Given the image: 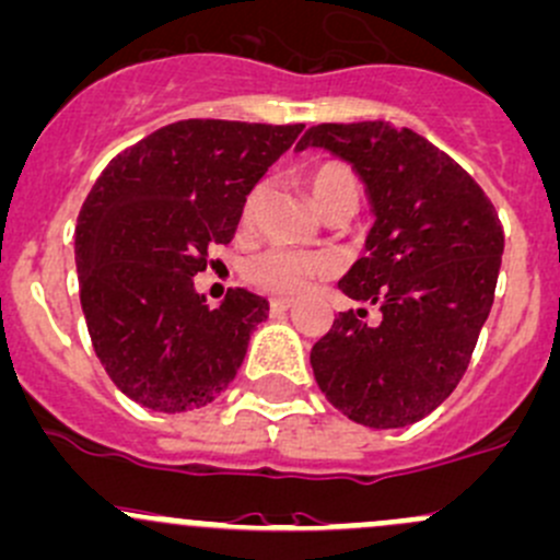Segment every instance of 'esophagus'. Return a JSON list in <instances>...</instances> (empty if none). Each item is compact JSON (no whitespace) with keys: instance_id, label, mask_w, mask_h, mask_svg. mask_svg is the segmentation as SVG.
Returning a JSON list of instances; mask_svg holds the SVG:
<instances>
[{"instance_id":"1","label":"esophagus","mask_w":560,"mask_h":560,"mask_svg":"<svg viewBox=\"0 0 560 560\" xmlns=\"http://www.w3.org/2000/svg\"><path fill=\"white\" fill-rule=\"evenodd\" d=\"M292 300L290 298H273L270 300V314H284V311L292 308Z\"/></svg>"}]
</instances>
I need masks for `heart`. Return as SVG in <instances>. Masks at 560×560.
Here are the masks:
<instances>
[{
	"instance_id": "heart-1",
	"label": "heart",
	"mask_w": 560,
	"mask_h": 560,
	"mask_svg": "<svg viewBox=\"0 0 560 560\" xmlns=\"http://www.w3.org/2000/svg\"><path fill=\"white\" fill-rule=\"evenodd\" d=\"M308 190L314 196L316 206L322 211L335 209L338 203H357L359 185L357 176L346 163L327 161L319 163L308 172ZM262 203V185L252 187L249 196H246L244 209H241V220L249 225L255 220L257 209ZM329 273V260L314 252H300L290 249V246H268V249L252 255L244 265V276L249 284H255L257 290L270 292V295L281 298H295L314 279Z\"/></svg>"
}]
</instances>
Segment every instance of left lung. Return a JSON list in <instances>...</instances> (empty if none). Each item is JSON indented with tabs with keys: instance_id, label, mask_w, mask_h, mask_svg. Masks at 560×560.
<instances>
[{
	"instance_id": "obj_1",
	"label": "left lung",
	"mask_w": 560,
	"mask_h": 560,
	"mask_svg": "<svg viewBox=\"0 0 560 560\" xmlns=\"http://www.w3.org/2000/svg\"><path fill=\"white\" fill-rule=\"evenodd\" d=\"M364 179L375 225L340 292L381 311H346L311 351L316 384L351 421H421L464 378L497 292L504 231L491 198L451 155L386 120L311 126Z\"/></svg>"
}]
</instances>
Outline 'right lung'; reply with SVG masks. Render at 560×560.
<instances>
[{
    "instance_id": "obj_1",
    "label": "right lung",
    "mask_w": 560,
    "mask_h": 560,
    "mask_svg": "<svg viewBox=\"0 0 560 560\" xmlns=\"http://www.w3.org/2000/svg\"><path fill=\"white\" fill-rule=\"evenodd\" d=\"M303 122L179 120L109 161L74 231L88 332L115 386L161 413L203 408L238 373L268 300L228 290L209 308L192 276L231 244L252 187Z\"/></svg>"
}]
</instances>
